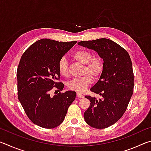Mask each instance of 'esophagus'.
Masks as SVG:
<instances>
[{"label": "esophagus", "mask_w": 151, "mask_h": 151, "mask_svg": "<svg viewBox=\"0 0 151 151\" xmlns=\"http://www.w3.org/2000/svg\"><path fill=\"white\" fill-rule=\"evenodd\" d=\"M76 96H77V97H78V98H83V94H82L81 93H76Z\"/></svg>", "instance_id": "1"}]
</instances>
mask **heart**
Segmentation results:
<instances>
[{"label":"heart","mask_w":151,"mask_h":151,"mask_svg":"<svg viewBox=\"0 0 151 151\" xmlns=\"http://www.w3.org/2000/svg\"><path fill=\"white\" fill-rule=\"evenodd\" d=\"M73 57L78 62L85 65L83 71L85 75L68 81L67 87L71 91L83 92L93 83V78L98 79L102 75L104 70L103 60L101 57L93 56L91 51L85 49L77 50L74 53ZM58 69L62 76L65 77L69 76L68 61L65 57L58 61Z\"/></svg>","instance_id":"1"}]
</instances>
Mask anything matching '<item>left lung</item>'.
<instances>
[{"label":"left lung","instance_id":"1","mask_svg":"<svg viewBox=\"0 0 151 151\" xmlns=\"http://www.w3.org/2000/svg\"><path fill=\"white\" fill-rule=\"evenodd\" d=\"M96 51L104 60V70L91 91L102 96L96 99L85 96L91 104L84 113L86 123L98 129L114 124L127 109L134 89V74L127 51L115 42L99 39L78 42Z\"/></svg>","mask_w":151,"mask_h":151}]
</instances>
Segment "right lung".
<instances>
[{
  "mask_svg": "<svg viewBox=\"0 0 151 151\" xmlns=\"http://www.w3.org/2000/svg\"><path fill=\"white\" fill-rule=\"evenodd\" d=\"M76 43L40 39L20 58L17 72L18 99L28 118L40 127L53 129L60 125L75 101V91L60 92L54 96H50V91L54 87L63 91L58 63Z\"/></svg>",
  "mask_w": 151,
  "mask_h": 151,
  "instance_id": "add662e5",
  "label": "right lung"
}]
</instances>
